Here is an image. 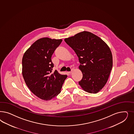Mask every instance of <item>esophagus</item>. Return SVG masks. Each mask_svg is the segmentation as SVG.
I'll return each instance as SVG.
<instances>
[{
	"mask_svg": "<svg viewBox=\"0 0 134 134\" xmlns=\"http://www.w3.org/2000/svg\"><path fill=\"white\" fill-rule=\"evenodd\" d=\"M73 70H74V69H72L71 70V71H69V74H71L72 72H73Z\"/></svg>",
	"mask_w": 134,
	"mask_h": 134,
	"instance_id": "1",
	"label": "esophagus"
}]
</instances>
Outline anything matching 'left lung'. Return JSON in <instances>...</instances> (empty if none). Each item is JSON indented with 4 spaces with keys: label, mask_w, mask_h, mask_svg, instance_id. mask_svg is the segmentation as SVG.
Listing matches in <instances>:
<instances>
[{
    "label": "left lung",
    "mask_w": 134,
    "mask_h": 134,
    "mask_svg": "<svg viewBox=\"0 0 134 134\" xmlns=\"http://www.w3.org/2000/svg\"><path fill=\"white\" fill-rule=\"evenodd\" d=\"M78 57L83 77L79 84L96 94L105 85L112 68V55L108 45L97 35L83 31L65 39Z\"/></svg>",
    "instance_id": "8db88e82"
}]
</instances>
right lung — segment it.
<instances>
[{"label": "right lung", "mask_w": 134, "mask_h": 134, "mask_svg": "<svg viewBox=\"0 0 134 134\" xmlns=\"http://www.w3.org/2000/svg\"><path fill=\"white\" fill-rule=\"evenodd\" d=\"M62 39L44 37L37 40L25 53L22 59V74L26 85L41 99L49 100L60 92L66 75L53 72L52 54Z\"/></svg>", "instance_id": "right-lung-1"}]
</instances>
